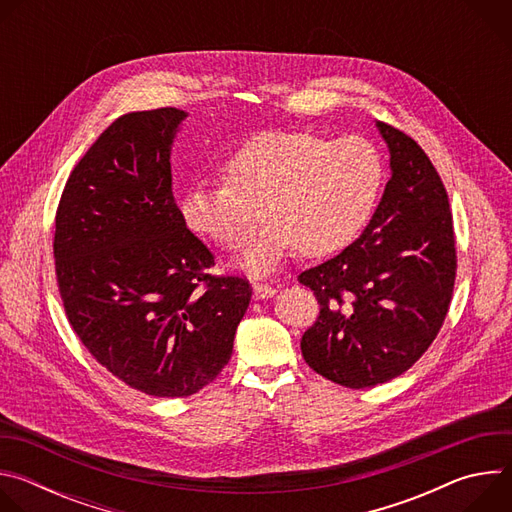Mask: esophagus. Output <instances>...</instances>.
I'll list each match as a JSON object with an SVG mask.
<instances>
[{"instance_id": "1", "label": "esophagus", "mask_w": 512, "mask_h": 512, "mask_svg": "<svg viewBox=\"0 0 512 512\" xmlns=\"http://www.w3.org/2000/svg\"><path fill=\"white\" fill-rule=\"evenodd\" d=\"M275 287L271 283H263V281H257L253 283V294L257 300H265V298H273L275 296Z\"/></svg>"}]
</instances>
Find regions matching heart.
<instances>
[{
  "mask_svg": "<svg viewBox=\"0 0 512 512\" xmlns=\"http://www.w3.org/2000/svg\"><path fill=\"white\" fill-rule=\"evenodd\" d=\"M218 172L223 184H194L182 194L180 218L196 237L239 249L253 237L261 208L269 218L241 259L255 273L296 247L310 257L348 247L371 221L385 180L369 139L330 141L312 131H263Z\"/></svg>",
  "mask_w": 512,
  "mask_h": 512,
  "instance_id": "heart-1",
  "label": "heart"
}]
</instances>
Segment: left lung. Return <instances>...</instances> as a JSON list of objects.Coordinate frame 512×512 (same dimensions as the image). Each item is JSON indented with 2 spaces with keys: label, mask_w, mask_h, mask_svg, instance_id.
Returning <instances> with one entry per match:
<instances>
[{
  "label": "left lung",
  "mask_w": 512,
  "mask_h": 512,
  "mask_svg": "<svg viewBox=\"0 0 512 512\" xmlns=\"http://www.w3.org/2000/svg\"><path fill=\"white\" fill-rule=\"evenodd\" d=\"M391 152V180L369 227L340 255L300 273L320 304L302 336L310 369L367 389L421 358L440 332L458 269L448 192L405 131L377 121Z\"/></svg>",
  "instance_id": "8db88e82"
}]
</instances>
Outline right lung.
Listing matches in <instances>:
<instances>
[{"instance_id":"1","label":"right lung","mask_w":512,"mask_h":512,"mask_svg":"<svg viewBox=\"0 0 512 512\" xmlns=\"http://www.w3.org/2000/svg\"><path fill=\"white\" fill-rule=\"evenodd\" d=\"M184 111L115 119L70 172L54 221V269L66 318L93 358L127 387L190 397L233 354L253 289L212 275L172 192L170 145Z\"/></svg>"}]
</instances>
